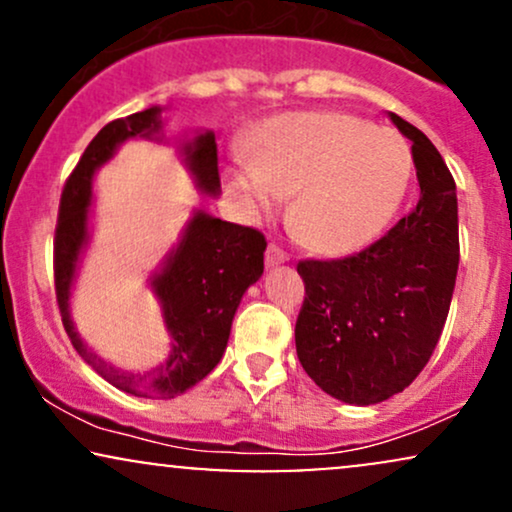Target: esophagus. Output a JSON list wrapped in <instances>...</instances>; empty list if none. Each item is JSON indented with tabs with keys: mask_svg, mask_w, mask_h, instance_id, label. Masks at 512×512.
<instances>
[{
	"mask_svg": "<svg viewBox=\"0 0 512 512\" xmlns=\"http://www.w3.org/2000/svg\"><path fill=\"white\" fill-rule=\"evenodd\" d=\"M264 260H267V267H276V264H284L289 262V255L279 248V245H269L267 252H264Z\"/></svg>",
	"mask_w": 512,
	"mask_h": 512,
	"instance_id": "1",
	"label": "esophagus"
}]
</instances>
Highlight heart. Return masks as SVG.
I'll return each instance as SVG.
<instances>
[{
	"mask_svg": "<svg viewBox=\"0 0 512 512\" xmlns=\"http://www.w3.org/2000/svg\"><path fill=\"white\" fill-rule=\"evenodd\" d=\"M228 180L257 216H272L291 197V231L337 255L385 231L407 190L409 151L397 132L356 115L303 110L264 122Z\"/></svg>",
	"mask_w": 512,
	"mask_h": 512,
	"instance_id": "heart-1",
	"label": "heart"
}]
</instances>
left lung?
I'll use <instances>...</instances> for the list:
<instances>
[{
  "mask_svg": "<svg viewBox=\"0 0 512 512\" xmlns=\"http://www.w3.org/2000/svg\"><path fill=\"white\" fill-rule=\"evenodd\" d=\"M390 120L411 142L416 207L356 255L298 262V361L320 390L358 407L385 402L424 370L460 264L455 180L421 129L395 113Z\"/></svg>",
  "mask_w": 512,
  "mask_h": 512,
  "instance_id": "1",
  "label": "left lung"
}]
</instances>
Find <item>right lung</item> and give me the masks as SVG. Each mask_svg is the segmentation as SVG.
Returning a JSON list of instances; mask_svg holds the SVG:
<instances>
[{"mask_svg": "<svg viewBox=\"0 0 512 512\" xmlns=\"http://www.w3.org/2000/svg\"><path fill=\"white\" fill-rule=\"evenodd\" d=\"M161 113L163 108L151 105L142 113L108 122L86 146L60 199L55 231V293L64 330L88 366L129 395L170 399L207 378L221 361L240 298L264 272L267 240L255 228L221 221L207 211L195 209L180 243L168 252L158 272L149 279L170 337L166 361L149 373L134 375L115 368L88 349L72 322L69 296L79 260L88 245L93 175L127 139L144 137L166 142ZM178 151L199 190L209 197H219L221 180L214 132L207 129L195 137H182Z\"/></svg>", "mask_w": 512, "mask_h": 512, "instance_id": "right-lung-1", "label": "right lung"}]
</instances>
